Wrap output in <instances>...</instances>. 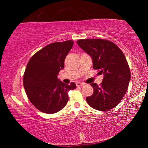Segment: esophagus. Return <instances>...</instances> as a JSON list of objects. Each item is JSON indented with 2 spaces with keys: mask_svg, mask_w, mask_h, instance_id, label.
<instances>
[{
  "mask_svg": "<svg viewBox=\"0 0 148 148\" xmlns=\"http://www.w3.org/2000/svg\"><path fill=\"white\" fill-rule=\"evenodd\" d=\"M84 85H85V84L84 83H82V82H77V83H76V86L77 87L83 86Z\"/></svg>",
  "mask_w": 148,
  "mask_h": 148,
  "instance_id": "esophagus-1",
  "label": "esophagus"
}]
</instances>
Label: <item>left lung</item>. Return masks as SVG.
I'll return each mask as SVG.
<instances>
[{"mask_svg":"<svg viewBox=\"0 0 148 148\" xmlns=\"http://www.w3.org/2000/svg\"><path fill=\"white\" fill-rule=\"evenodd\" d=\"M77 44L91 57L94 69L104 75L101 84L93 87L91 96L86 98L92 108L108 111L116 107L128 89L130 69L123 53L113 42L102 39L79 40Z\"/></svg>","mask_w":148,"mask_h":148,"instance_id":"left-lung-1","label":"left lung"}]
</instances>
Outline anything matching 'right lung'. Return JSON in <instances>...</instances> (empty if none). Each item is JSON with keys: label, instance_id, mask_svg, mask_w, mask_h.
Wrapping results in <instances>:
<instances>
[{"label": "right lung", "instance_id": "add662e5", "mask_svg": "<svg viewBox=\"0 0 148 148\" xmlns=\"http://www.w3.org/2000/svg\"><path fill=\"white\" fill-rule=\"evenodd\" d=\"M73 44L72 40H67L47 45L27 65L23 76L25 90L31 103L43 113L54 114L62 110L68 102L69 91L76 89L74 82L68 85L57 78Z\"/></svg>", "mask_w": 148, "mask_h": 148}]
</instances>
